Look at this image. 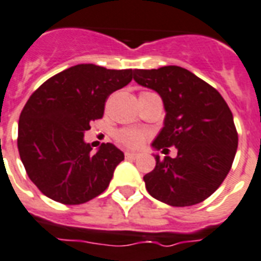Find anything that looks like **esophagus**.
<instances>
[{"label": "esophagus", "mask_w": 261, "mask_h": 261, "mask_svg": "<svg viewBox=\"0 0 261 261\" xmlns=\"http://www.w3.org/2000/svg\"><path fill=\"white\" fill-rule=\"evenodd\" d=\"M124 155H126L127 160H137L138 156H139V154L134 151H126L124 152Z\"/></svg>", "instance_id": "obj_1"}]
</instances>
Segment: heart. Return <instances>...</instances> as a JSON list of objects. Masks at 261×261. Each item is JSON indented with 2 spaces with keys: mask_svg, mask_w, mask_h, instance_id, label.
<instances>
[{
  "mask_svg": "<svg viewBox=\"0 0 261 261\" xmlns=\"http://www.w3.org/2000/svg\"><path fill=\"white\" fill-rule=\"evenodd\" d=\"M145 94H149V92H143L142 95ZM116 139L127 147H139L145 142V134L142 131L126 128V130H120L116 134Z\"/></svg>",
  "mask_w": 261,
  "mask_h": 261,
  "instance_id": "obj_1",
  "label": "heart"
}]
</instances>
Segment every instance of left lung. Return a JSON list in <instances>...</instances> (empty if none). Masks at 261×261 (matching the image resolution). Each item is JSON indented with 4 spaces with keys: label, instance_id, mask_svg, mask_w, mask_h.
<instances>
[{
    "label": "left lung",
    "instance_id": "1",
    "mask_svg": "<svg viewBox=\"0 0 261 261\" xmlns=\"http://www.w3.org/2000/svg\"><path fill=\"white\" fill-rule=\"evenodd\" d=\"M134 80L164 101V127L151 147L177 149L175 158L154 154L155 167L143 177L146 189L170 206L200 204L219 189L236 155L239 138L229 107L219 91L177 65L135 69Z\"/></svg>",
    "mask_w": 261,
    "mask_h": 261
}]
</instances>
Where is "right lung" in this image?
Listing matches in <instances>:
<instances>
[{
    "label": "right lung",
    "mask_w": 261,
    "mask_h": 261,
    "mask_svg": "<svg viewBox=\"0 0 261 261\" xmlns=\"http://www.w3.org/2000/svg\"><path fill=\"white\" fill-rule=\"evenodd\" d=\"M131 80L133 69L77 64L32 94L18 120L17 146L29 178L44 196L79 205L107 189L123 151L103 143L92 152L84 133L91 120L103 116L109 95Z\"/></svg>",
    "instance_id": "obj_1"
}]
</instances>
